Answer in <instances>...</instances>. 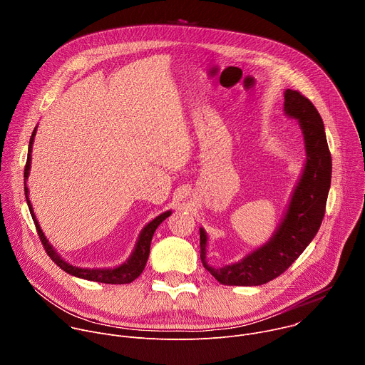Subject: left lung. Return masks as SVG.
Segmentation results:
<instances>
[{
	"instance_id": "1",
	"label": "left lung",
	"mask_w": 365,
	"mask_h": 365,
	"mask_svg": "<svg viewBox=\"0 0 365 365\" xmlns=\"http://www.w3.org/2000/svg\"><path fill=\"white\" fill-rule=\"evenodd\" d=\"M284 111L303 130L307 159L286 217L273 238L241 262L214 269L206 263V234L199 230L202 264L221 284L259 286L279 277L315 238L322 224L332 175L324 121L314 103L299 91L284 92Z\"/></svg>"
}]
</instances>
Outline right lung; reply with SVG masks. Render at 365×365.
<instances>
[{"label":"right lung","instance_id":"right-lung-1","mask_svg":"<svg viewBox=\"0 0 365 365\" xmlns=\"http://www.w3.org/2000/svg\"><path fill=\"white\" fill-rule=\"evenodd\" d=\"M34 135H36V128L31 134V138H30V143H29V154H27V162H26V168H24V180L29 178V170H30V163H31V145H33V140H34ZM24 192H26V199H27V205H29V210H30V214L33 217V221H34V225H36V230H37V234H38V238L47 252V255L53 259V262L66 273L75 276V277H81V279H85V280H91V282H99V283H107V284H127V283H131L133 280H135L144 270L145 267V263H147V258H148V254H150V244H151V238H153V234L154 231L158 230V227L168 218L170 217V211L162 214L160 217L154 218L150 224H147L144 227V230L141 231L140 237H138V241L135 244V250L133 251L131 257L128 258V262L124 263L123 266L120 267H115V269H82V267H76V266H72L69 263H66L65 259L53 250V247H51L48 244V241L46 240L43 231L40 230V225L34 217V212H33V207H31V203L29 200V189L24 183Z\"/></svg>","mask_w":365,"mask_h":365}]
</instances>
